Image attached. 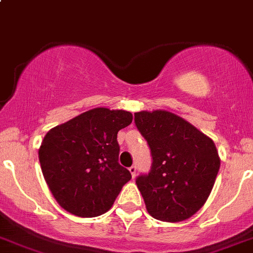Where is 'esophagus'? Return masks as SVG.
Returning <instances> with one entry per match:
<instances>
[{
	"label": "esophagus",
	"mask_w": 253,
	"mask_h": 253,
	"mask_svg": "<svg viewBox=\"0 0 253 253\" xmlns=\"http://www.w3.org/2000/svg\"><path fill=\"white\" fill-rule=\"evenodd\" d=\"M129 171H130V174H131L132 179H134L135 175H136V166H131V167H130Z\"/></svg>",
	"instance_id": "esophagus-1"
}]
</instances>
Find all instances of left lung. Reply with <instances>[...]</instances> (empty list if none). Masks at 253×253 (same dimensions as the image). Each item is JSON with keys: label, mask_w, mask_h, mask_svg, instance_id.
<instances>
[{"label": "left lung", "mask_w": 253, "mask_h": 253, "mask_svg": "<svg viewBox=\"0 0 253 253\" xmlns=\"http://www.w3.org/2000/svg\"><path fill=\"white\" fill-rule=\"evenodd\" d=\"M134 116L152 156L150 173L136 178L146 210L155 219L183 222L205 205L213 189L220 167L214 142L171 112Z\"/></svg>", "instance_id": "obj_1"}]
</instances>
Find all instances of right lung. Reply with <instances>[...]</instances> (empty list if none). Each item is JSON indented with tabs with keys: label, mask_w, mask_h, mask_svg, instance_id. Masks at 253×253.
<instances>
[{
	"label": "right lung",
	"mask_w": 253,
	"mask_h": 253,
	"mask_svg": "<svg viewBox=\"0 0 253 253\" xmlns=\"http://www.w3.org/2000/svg\"><path fill=\"white\" fill-rule=\"evenodd\" d=\"M132 122L123 109L93 108L52 127L39 150L43 178L62 208L83 218L106 213L131 179L118 163L117 134Z\"/></svg>",
	"instance_id": "right-lung-1"
}]
</instances>
